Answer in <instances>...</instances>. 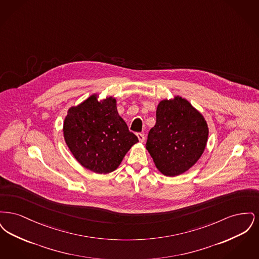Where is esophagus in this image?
Listing matches in <instances>:
<instances>
[{
	"label": "esophagus",
	"instance_id": "obj_1",
	"mask_svg": "<svg viewBox=\"0 0 259 259\" xmlns=\"http://www.w3.org/2000/svg\"><path fill=\"white\" fill-rule=\"evenodd\" d=\"M137 136H138V139H139V141H140L141 143H143V142L145 141V135H144V134H142V133H138Z\"/></svg>",
	"mask_w": 259,
	"mask_h": 259
}]
</instances>
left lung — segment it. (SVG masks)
Returning a JSON list of instances; mask_svg holds the SVG:
<instances>
[{
	"label": "left lung",
	"instance_id": "8db88e82",
	"mask_svg": "<svg viewBox=\"0 0 259 259\" xmlns=\"http://www.w3.org/2000/svg\"><path fill=\"white\" fill-rule=\"evenodd\" d=\"M209 135L203 115L180 96L161 101L156 123L148 132L147 149L163 175L186 172L201 157Z\"/></svg>",
	"mask_w": 259,
	"mask_h": 259
}]
</instances>
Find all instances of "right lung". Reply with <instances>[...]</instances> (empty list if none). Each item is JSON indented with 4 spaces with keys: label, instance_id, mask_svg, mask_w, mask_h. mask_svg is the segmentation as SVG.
<instances>
[{
    "label": "right lung",
    "instance_id": "right-lung-1",
    "mask_svg": "<svg viewBox=\"0 0 259 259\" xmlns=\"http://www.w3.org/2000/svg\"><path fill=\"white\" fill-rule=\"evenodd\" d=\"M64 138L74 158L97 174L114 171L139 142L116 110L112 97L98 102L92 95L71 108L64 121Z\"/></svg>",
    "mask_w": 259,
    "mask_h": 259
}]
</instances>
